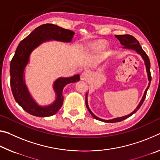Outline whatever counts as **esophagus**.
Masks as SVG:
<instances>
[{"label":"esophagus","mask_w":160,"mask_h":160,"mask_svg":"<svg viewBox=\"0 0 160 160\" xmlns=\"http://www.w3.org/2000/svg\"><path fill=\"white\" fill-rule=\"evenodd\" d=\"M90 75H91L90 71L88 70H85V71H83V72L82 73V75L81 76H82V78L83 80H86L89 77H90Z\"/></svg>","instance_id":"1"}]
</instances>
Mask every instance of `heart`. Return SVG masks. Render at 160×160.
I'll list each match as a JSON object with an SVG mask.
<instances>
[{"mask_svg":"<svg viewBox=\"0 0 160 160\" xmlns=\"http://www.w3.org/2000/svg\"><path fill=\"white\" fill-rule=\"evenodd\" d=\"M107 46V42L105 40H98L90 45V48L93 50H100Z\"/></svg>","mask_w":160,"mask_h":160,"instance_id":"1","label":"heart"}]
</instances>
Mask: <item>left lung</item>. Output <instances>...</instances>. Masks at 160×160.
Masks as SVG:
<instances>
[{
    "instance_id": "left-lung-1",
    "label": "left lung",
    "mask_w": 160,
    "mask_h": 160,
    "mask_svg": "<svg viewBox=\"0 0 160 160\" xmlns=\"http://www.w3.org/2000/svg\"><path fill=\"white\" fill-rule=\"evenodd\" d=\"M115 37L119 40H120L121 45H123V48H122L123 49L134 50V51H135L137 53H138V54L140 55L142 58V60H144V65H145V68H146L147 73H148V81H149V83H148V88H146L145 91H144V95L142 96V99H141L140 102H139V103L138 104V105L137 106L135 110H134L133 112H132L131 113L129 114V115H127L122 116V117H119V118H115L111 119V120H104V119H101L100 118H98V117L96 116L95 114H94L92 112V111L90 110L89 106H88V92L86 93L85 105H86V107H87V108H88V111H89V112L90 113V115H92L94 118L96 119V120L104 122H109V123L118 122H120V121H122L124 120H125V119L128 118L129 117L132 115L133 114H135L137 112V111L139 110V108L141 107V105H142L144 99H145L147 91H148V90L149 89V85H150L151 80H152L151 73H150V62H149V59L148 55H147V54L145 53V52H144V50H142V48L141 45H139V42L138 41V40H137L135 38H134L133 36H132V35H116Z\"/></svg>"
}]
</instances>
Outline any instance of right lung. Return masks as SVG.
<instances>
[{
  "label": "right lung",
  "mask_w": 160,
  "mask_h": 160,
  "mask_svg": "<svg viewBox=\"0 0 160 160\" xmlns=\"http://www.w3.org/2000/svg\"><path fill=\"white\" fill-rule=\"evenodd\" d=\"M75 32L53 24H43L30 32L18 45L10 65L11 87L17 103L24 110L36 117H50L56 114L63 103L62 90L68 84L80 80V75L60 77L54 81L52 88L55 99L47 105H40L32 98L25 83V68L30 62V55L35 49L45 42H71Z\"/></svg>",
  "instance_id": "right-lung-1"
}]
</instances>
